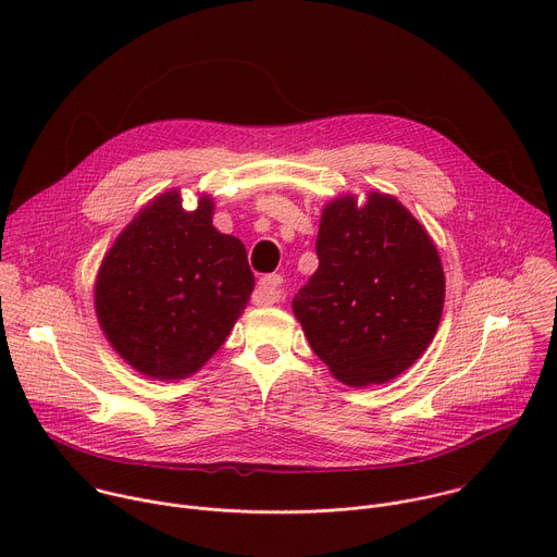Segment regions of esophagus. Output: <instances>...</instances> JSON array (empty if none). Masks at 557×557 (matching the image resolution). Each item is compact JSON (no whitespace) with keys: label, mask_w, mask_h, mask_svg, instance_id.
Wrapping results in <instances>:
<instances>
[{"label":"esophagus","mask_w":557,"mask_h":557,"mask_svg":"<svg viewBox=\"0 0 557 557\" xmlns=\"http://www.w3.org/2000/svg\"><path fill=\"white\" fill-rule=\"evenodd\" d=\"M282 284H284L282 275H267V277L260 280L258 290H260V295H262V299L267 304H275V301H280L284 297L282 295Z\"/></svg>","instance_id":"esophagus-1"}]
</instances>
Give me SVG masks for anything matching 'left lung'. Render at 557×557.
I'll use <instances>...</instances> for the list:
<instances>
[{
  "instance_id": "8db88e82",
  "label": "left lung",
  "mask_w": 557,
  "mask_h": 557,
  "mask_svg": "<svg viewBox=\"0 0 557 557\" xmlns=\"http://www.w3.org/2000/svg\"><path fill=\"white\" fill-rule=\"evenodd\" d=\"M320 267L293 297L310 348L355 387L408 370L436 335L445 275L428 231L392 196L331 202L314 243Z\"/></svg>"
}]
</instances>
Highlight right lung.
Wrapping results in <instances>:
<instances>
[{
  "mask_svg": "<svg viewBox=\"0 0 557 557\" xmlns=\"http://www.w3.org/2000/svg\"><path fill=\"white\" fill-rule=\"evenodd\" d=\"M202 198L185 211L178 191L149 202L108 251L95 290L116 352L156 379L196 372L228 337L253 290L245 245L211 224Z\"/></svg>",
  "mask_w": 557,
  "mask_h": 557,
  "instance_id": "add662e5",
  "label": "right lung"
}]
</instances>
